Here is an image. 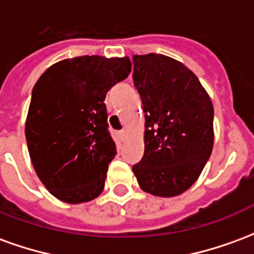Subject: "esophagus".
Listing matches in <instances>:
<instances>
[{"instance_id": "1", "label": "esophagus", "mask_w": 254, "mask_h": 254, "mask_svg": "<svg viewBox=\"0 0 254 254\" xmlns=\"http://www.w3.org/2000/svg\"><path fill=\"white\" fill-rule=\"evenodd\" d=\"M127 133L125 132V130H121V132H118V137H120V140H121V141H124V140L127 138Z\"/></svg>"}]
</instances>
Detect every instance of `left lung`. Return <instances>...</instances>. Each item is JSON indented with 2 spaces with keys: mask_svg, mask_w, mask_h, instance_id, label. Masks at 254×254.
I'll use <instances>...</instances> for the list:
<instances>
[{
  "mask_svg": "<svg viewBox=\"0 0 254 254\" xmlns=\"http://www.w3.org/2000/svg\"><path fill=\"white\" fill-rule=\"evenodd\" d=\"M145 113L144 156L133 173L149 194L174 197L197 181L213 148V106L190 69L163 54L133 56Z\"/></svg>",
  "mask_w": 254,
  "mask_h": 254,
  "instance_id": "1",
  "label": "left lung"
}]
</instances>
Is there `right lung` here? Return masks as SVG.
<instances>
[{
  "label": "right lung",
  "mask_w": 254,
  "mask_h": 254,
  "mask_svg": "<svg viewBox=\"0 0 254 254\" xmlns=\"http://www.w3.org/2000/svg\"><path fill=\"white\" fill-rule=\"evenodd\" d=\"M132 70L129 57L83 56L47 67L32 89L25 138L36 176L67 204L105 188L116 143L107 130V91Z\"/></svg>",
  "instance_id": "right-lung-1"
}]
</instances>
